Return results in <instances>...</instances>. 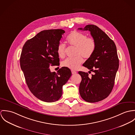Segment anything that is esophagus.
Segmentation results:
<instances>
[{
  "mask_svg": "<svg viewBox=\"0 0 135 135\" xmlns=\"http://www.w3.org/2000/svg\"><path fill=\"white\" fill-rule=\"evenodd\" d=\"M71 73H72V74H73V75H75V74L76 73V72L75 71V70H71Z\"/></svg>",
  "mask_w": 135,
  "mask_h": 135,
  "instance_id": "1",
  "label": "esophagus"
}]
</instances>
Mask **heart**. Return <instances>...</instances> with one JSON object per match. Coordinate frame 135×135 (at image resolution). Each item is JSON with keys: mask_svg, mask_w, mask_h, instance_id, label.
Returning <instances> with one entry per match:
<instances>
[{"mask_svg": "<svg viewBox=\"0 0 135 135\" xmlns=\"http://www.w3.org/2000/svg\"><path fill=\"white\" fill-rule=\"evenodd\" d=\"M67 41L71 46L75 47V55L73 59H67L61 62V66L72 70L77 69L83 61V58L88 59L94 54L96 48V42L92 37H88L82 32L74 31L67 37ZM66 46L60 42L57 47V52L60 58L65 57Z\"/></svg>", "mask_w": 135, "mask_h": 135, "instance_id": "obj_1", "label": "heart"}]
</instances>
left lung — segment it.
Instances as JSON below:
<instances>
[{"label":"left lung","mask_w":135,"mask_h":135,"mask_svg":"<svg viewBox=\"0 0 135 135\" xmlns=\"http://www.w3.org/2000/svg\"><path fill=\"white\" fill-rule=\"evenodd\" d=\"M89 30L96 42V48L93 55L83 66L94 73L89 77L88 73L79 71L82 80L79 86L81 97L89 103H96L107 98L113 89L119 60L117 47L109 36L94 25H88L84 28Z\"/></svg>","instance_id":"left-lung-1"}]
</instances>
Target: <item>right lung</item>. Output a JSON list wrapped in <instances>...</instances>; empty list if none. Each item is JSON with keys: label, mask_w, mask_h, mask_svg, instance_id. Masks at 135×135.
Here are the masks:
<instances>
[{"label": "right lung", "mask_w": 135, "mask_h": 135, "mask_svg": "<svg viewBox=\"0 0 135 135\" xmlns=\"http://www.w3.org/2000/svg\"><path fill=\"white\" fill-rule=\"evenodd\" d=\"M65 32L62 30L41 31L22 49L20 61L26 84L36 97L47 103L60 98L62 86L71 75L68 68L61 67L57 73L51 72L49 68L60 65L57 47Z\"/></svg>", "instance_id": "1"}]
</instances>
